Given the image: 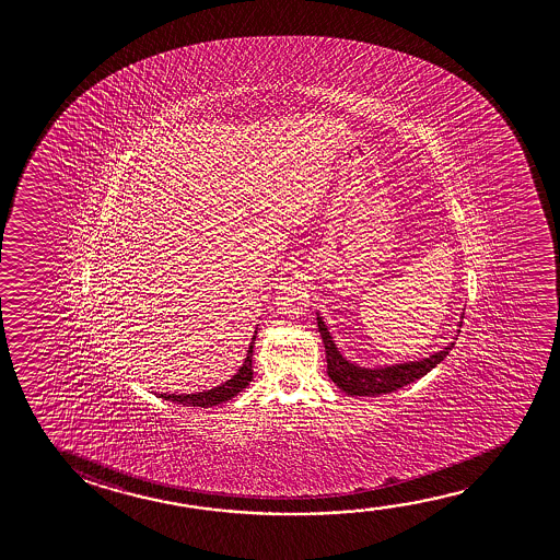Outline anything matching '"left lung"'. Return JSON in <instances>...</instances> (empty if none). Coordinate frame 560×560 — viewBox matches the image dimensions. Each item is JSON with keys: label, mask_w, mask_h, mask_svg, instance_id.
Masks as SVG:
<instances>
[{"label": "left lung", "mask_w": 560, "mask_h": 560, "mask_svg": "<svg viewBox=\"0 0 560 560\" xmlns=\"http://www.w3.org/2000/svg\"><path fill=\"white\" fill-rule=\"evenodd\" d=\"M316 320H318V330L326 348L328 375L338 388L349 396H378L395 393L398 388L418 381L420 376L428 375L431 369L440 365L441 361L450 355L451 348L455 346L450 343L447 348L441 349L430 358L412 361V363H400L393 368H359L355 363H349L348 359L341 358L326 324L322 322L320 316Z\"/></svg>", "instance_id": "1"}]
</instances>
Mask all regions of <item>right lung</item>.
I'll return each mask as SVG.
<instances>
[{
  "label": "right lung",
  "instance_id": "obj_1",
  "mask_svg": "<svg viewBox=\"0 0 560 560\" xmlns=\"http://www.w3.org/2000/svg\"><path fill=\"white\" fill-rule=\"evenodd\" d=\"M254 341L256 336L252 338L249 343L248 353L244 359V365L238 369V373L226 381L224 385L211 388V390H202V393H195V395H160L164 400H172V402L187 404V406H199V408H211V406H219V404L226 402L230 398L238 395L240 390H244L249 385V381L254 378V369H252V353H254Z\"/></svg>",
  "mask_w": 560,
  "mask_h": 560
}]
</instances>
